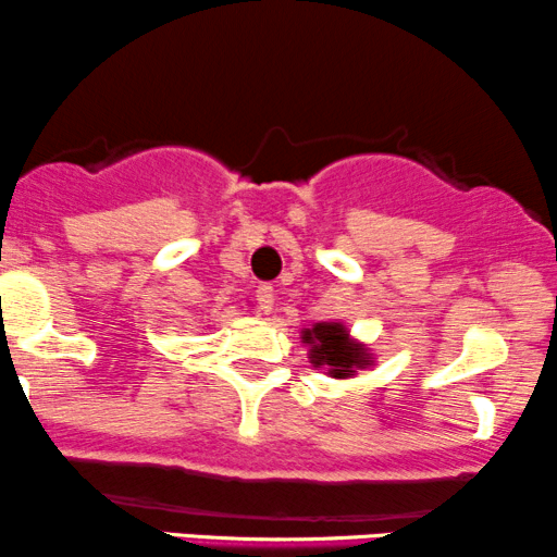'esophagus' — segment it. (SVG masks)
<instances>
[{
  "instance_id": "1",
  "label": "esophagus",
  "mask_w": 557,
  "mask_h": 557,
  "mask_svg": "<svg viewBox=\"0 0 557 557\" xmlns=\"http://www.w3.org/2000/svg\"><path fill=\"white\" fill-rule=\"evenodd\" d=\"M273 301H276V294H273V286H268V284H263V286H258V305H260V310H263L265 314L273 310Z\"/></svg>"
}]
</instances>
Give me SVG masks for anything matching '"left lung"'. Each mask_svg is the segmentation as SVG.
<instances>
[{
	"label": "left lung",
	"mask_w": 557,
	"mask_h": 557,
	"mask_svg": "<svg viewBox=\"0 0 557 557\" xmlns=\"http://www.w3.org/2000/svg\"><path fill=\"white\" fill-rule=\"evenodd\" d=\"M301 343L310 348V363L314 369H325L333 380H348L359 369L374 363V354L367 343L356 341L343 322H314L312 327L301 331Z\"/></svg>",
	"instance_id": "1"
}]
</instances>
